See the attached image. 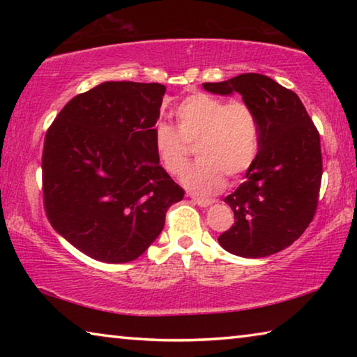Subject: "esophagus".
Here are the masks:
<instances>
[{"label":"esophagus","instance_id":"34e87169","mask_svg":"<svg viewBox=\"0 0 357 357\" xmlns=\"http://www.w3.org/2000/svg\"><path fill=\"white\" fill-rule=\"evenodd\" d=\"M190 198L193 203H197L198 206H202V208H206V206H209V204H213V200H209V198H198V197H192V195H190Z\"/></svg>","mask_w":357,"mask_h":357}]
</instances>
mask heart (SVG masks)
Segmentation results:
<instances>
[{
    "mask_svg": "<svg viewBox=\"0 0 357 357\" xmlns=\"http://www.w3.org/2000/svg\"><path fill=\"white\" fill-rule=\"evenodd\" d=\"M178 129L159 121L153 128L157 160L178 176L197 144L198 160L184 172L183 184L193 193L213 195L229 178L243 176L259 151V123L245 100H225L208 93L187 96L174 108Z\"/></svg>",
    "mask_w": 357,
    "mask_h": 357,
    "instance_id": "b5f03b06",
    "label": "heart"
}]
</instances>
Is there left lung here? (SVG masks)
<instances>
[{
	"instance_id": "left-lung-1",
	"label": "left lung",
	"mask_w": 357,
	"mask_h": 357,
	"mask_svg": "<svg viewBox=\"0 0 357 357\" xmlns=\"http://www.w3.org/2000/svg\"><path fill=\"white\" fill-rule=\"evenodd\" d=\"M203 88L239 93L259 123L258 157L244 183L225 197L234 223L219 244L244 258L273 255L299 239L315 217L323 176L318 130L298 94L266 75L241 74Z\"/></svg>"
}]
</instances>
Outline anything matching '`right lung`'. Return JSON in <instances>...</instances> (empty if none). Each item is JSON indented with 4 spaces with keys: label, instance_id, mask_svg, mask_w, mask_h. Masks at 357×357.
<instances>
[{
    "label": "right lung",
    "instance_id": "1",
    "mask_svg": "<svg viewBox=\"0 0 357 357\" xmlns=\"http://www.w3.org/2000/svg\"><path fill=\"white\" fill-rule=\"evenodd\" d=\"M165 91L160 83L105 82L69 100L47 129V219L98 261L140 257L164 229L168 208L184 198L153 146Z\"/></svg>",
    "mask_w": 357,
    "mask_h": 357
}]
</instances>
